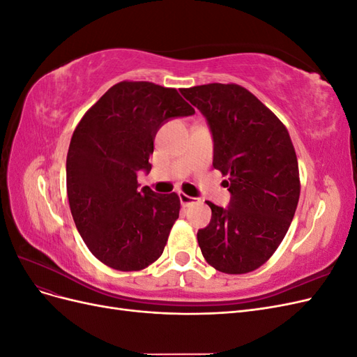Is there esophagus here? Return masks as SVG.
<instances>
[{"mask_svg": "<svg viewBox=\"0 0 357 357\" xmlns=\"http://www.w3.org/2000/svg\"><path fill=\"white\" fill-rule=\"evenodd\" d=\"M178 199H180V204L183 205V207H189V205L198 202V199H197V198L189 197V195H185V193H178Z\"/></svg>", "mask_w": 357, "mask_h": 357, "instance_id": "obj_1", "label": "esophagus"}]
</instances>
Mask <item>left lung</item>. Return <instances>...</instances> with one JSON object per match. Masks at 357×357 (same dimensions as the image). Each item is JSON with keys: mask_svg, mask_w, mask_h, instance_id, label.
<instances>
[{"mask_svg": "<svg viewBox=\"0 0 357 357\" xmlns=\"http://www.w3.org/2000/svg\"><path fill=\"white\" fill-rule=\"evenodd\" d=\"M207 121L213 167L231 193L228 207L207 201L211 220L198 231L202 256L226 274L265 264L283 241L299 201V169L287 129L238 84L181 89Z\"/></svg>", "mask_w": 357, "mask_h": 357, "instance_id": "left-lung-1", "label": "left lung"}]
</instances>
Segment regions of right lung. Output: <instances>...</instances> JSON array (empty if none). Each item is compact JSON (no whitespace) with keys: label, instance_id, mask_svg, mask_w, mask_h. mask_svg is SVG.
<instances>
[{"label":"right lung","instance_id":"obj_1","mask_svg":"<svg viewBox=\"0 0 357 357\" xmlns=\"http://www.w3.org/2000/svg\"><path fill=\"white\" fill-rule=\"evenodd\" d=\"M193 113L176 89L121 82L75 128L67 155L68 202L75 228L102 264L138 271L164 252L180 199L139 189L137 176L152 169L159 128Z\"/></svg>","mask_w":357,"mask_h":357}]
</instances>
